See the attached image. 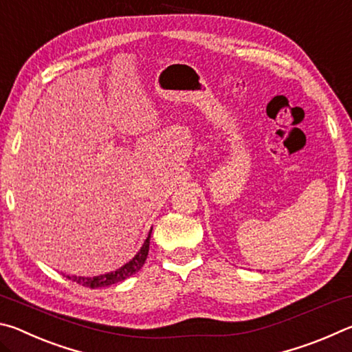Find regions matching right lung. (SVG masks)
Wrapping results in <instances>:
<instances>
[{
    "label": "right lung",
    "mask_w": 352,
    "mask_h": 352,
    "mask_svg": "<svg viewBox=\"0 0 352 352\" xmlns=\"http://www.w3.org/2000/svg\"><path fill=\"white\" fill-rule=\"evenodd\" d=\"M152 233V230H151ZM151 233H148L147 239L144 242V245L141 247V250L136 253L135 258L132 261H129L126 265H122L121 269H118L115 272L105 273V275L100 276H93V278H82V276H67L68 279H73L74 283L83 285V287H90V289H98V287H105V285H111L116 283H121L124 279L130 278L132 275H135L147 259L148 254V243H151Z\"/></svg>",
    "instance_id": "right-lung-1"
}]
</instances>
